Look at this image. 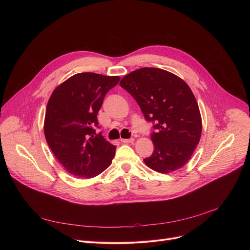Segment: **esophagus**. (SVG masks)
<instances>
[{
    "mask_svg": "<svg viewBox=\"0 0 250 250\" xmlns=\"http://www.w3.org/2000/svg\"><path fill=\"white\" fill-rule=\"evenodd\" d=\"M121 141L124 142V144H131V142L134 141V139L133 138H122Z\"/></svg>",
    "mask_w": 250,
    "mask_h": 250,
    "instance_id": "34e87169",
    "label": "esophagus"
}]
</instances>
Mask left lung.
<instances>
[{
  "instance_id": "obj_1",
  "label": "left lung",
  "mask_w": 250,
  "mask_h": 250,
  "mask_svg": "<svg viewBox=\"0 0 250 250\" xmlns=\"http://www.w3.org/2000/svg\"><path fill=\"white\" fill-rule=\"evenodd\" d=\"M120 85L137 102L146 120L156 123L154 150L145 163L163 174L182 168L202 134L199 105L188 84L166 70L145 67L125 75Z\"/></svg>"
}]
</instances>
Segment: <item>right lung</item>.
Masks as SVG:
<instances>
[{
    "label": "right lung",
    "instance_id": "add662e5",
    "mask_svg": "<svg viewBox=\"0 0 250 250\" xmlns=\"http://www.w3.org/2000/svg\"><path fill=\"white\" fill-rule=\"evenodd\" d=\"M120 76L78 73L58 85L52 92L45 111L44 135L52 153L75 177L93 178L108 168L116 146L100 133L97 115L104 95Z\"/></svg>",
    "mask_w": 250,
    "mask_h": 250
}]
</instances>
